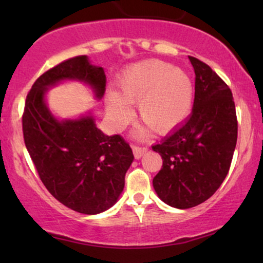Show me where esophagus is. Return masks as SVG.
I'll list each match as a JSON object with an SVG mask.
<instances>
[{
	"instance_id": "1",
	"label": "esophagus",
	"mask_w": 263,
	"mask_h": 263,
	"mask_svg": "<svg viewBox=\"0 0 263 263\" xmlns=\"http://www.w3.org/2000/svg\"><path fill=\"white\" fill-rule=\"evenodd\" d=\"M133 153H134L135 159H140L143 154L147 152V147H140V146H133Z\"/></svg>"
}]
</instances>
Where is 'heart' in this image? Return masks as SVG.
Returning <instances> with one entry per match:
<instances>
[{"instance_id": "1", "label": "heart", "mask_w": 263, "mask_h": 263, "mask_svg": "<svg viewBox=\"0 0 263 263\" xmlns=\"http://www.w3.org/2000/svg\"><path fill=\"white\" fill-rule=\"evenodd\" d=\"M194 103V84L183 69L164 61L149 60L129 67L118 81V93L107 96L106 110L116 129L132 120L128 105L138 104V116L158 134L184 123ZM140 135L148 134L143 128Z\"/></svg>"}]
</instances>
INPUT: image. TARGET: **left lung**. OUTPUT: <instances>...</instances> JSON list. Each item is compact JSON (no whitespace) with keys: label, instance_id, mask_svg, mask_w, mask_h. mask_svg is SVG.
I'll use <instances>...</instances> for the list:
<instances>
[{"label":"left lung","instance_id":"left-lung-1","mask_svg":"<svg viewBox=\"0 0 263 263\" xmlns=\"http://www.w3.org/2000/svg\"><path fill=\"white\" fill-rule=\"evenodd\" d=\"M195 71L193 112L184 124L152 146L163 158L153 178L158 196L186 210L204 202L228 175L236 148V107L232 92L202 61L189 56Z\"/></svg>","mask_w":263,"mask_h":263}]
</instances>
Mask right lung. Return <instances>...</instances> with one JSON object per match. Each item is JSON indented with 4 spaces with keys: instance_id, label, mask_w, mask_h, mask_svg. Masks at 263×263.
I'll list each match as a JSON object with an SVG mask.
<instances>
[{
    "instance_id": "right-lung-1",
    "label": "right lung",
    "mask_w": 263,
    "mask_h": 263,
    "mask_svg": "<svg viewBox=\"0 0 263 263\" xmlns=\"http://www.w3.org/2000/svg\"><path fill=\"white\" fill-rule=\"evenodd\" d=\"M62 80L85 82L98 99L105 92L104 69L92 66L87 56L73 57L46 70L26 97L24 141L49 193L70 210L97 214L117 201L134 156L121 135H105L92 116L64 121L52 116L44 97Z\"/></svg>"
}]
</instances>
